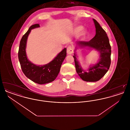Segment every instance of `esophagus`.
Returning <instances> with one entry per match:
<instances>
[{"label":"esophagus","mask_w":130,"mask_h":130,"mask_svg":"<svg viewBox=\"0 0 130 130\" xmlns=\"http://www.w3.org/2000/svg\"><path fill=\"white\" fill-rule=\"evenodd\" d=\"M74 52V48L71 46H69L67 49V53L69 55H71Z\"/></svg>","instance_id":"esophagus-1"}]
</instances>
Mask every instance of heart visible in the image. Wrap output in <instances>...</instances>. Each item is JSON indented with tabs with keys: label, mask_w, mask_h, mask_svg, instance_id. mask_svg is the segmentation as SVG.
<instances>
[{
	"label": "heart",
	"mask_w": 130,
	"mask_h": 130,
	"mask_svg": "<svg viewBox=\"0 0 130 130\" xmlns=\"http://www.w3.org/2000/svg\"><path fill=\"white\" fill-rule=\"evenodd\" d=\"M83 27L81 26H79L78 27H76L74 29L73 32L74 34H78V37L79 38L83 39L86 37L87 35V32L86 30L83 29Z\"/></svg>",
	"instance_id": "b5f03b06"
}]
</instances>
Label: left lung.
<instances>
[{"label":"left lung","instance_id":"1","mask_svg":"<svg viewBox=\"0 0 130 130\" xmlns=\"http://www.w3.org/2000/svg\"><path fill=\"white\" fill-rule=\"evenodd\" d=\"M93 20L96 28L94 37L89 41H78L76 44L81 47H89L99 52L100 59L99 62L90 67L88 70V72H85L79 65L75 54L73 56L77 73L83 80L87 82L99 80L108 72L111 61V47L107 35L98 21L94 19H93Z\"/></svg>","mask_w":130,"mask_h":130}]
</instances>
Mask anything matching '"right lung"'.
Instances as JSON below:
<instances>
[{"mask_svg": "<svg viewBox=\"0 0 130 130\" xmlns=\"http://www.w3.org/2000/svg\"><path fill=\"white\" fill-rule=\"evenodd\" d=\"M39 27V24L31 25L23 36L20 42L18 56L21 68L25 76L36 83L43 84L52 82L56 79L67 53L66 48H64L54 60L43 66H37L29 61L25 51L27 38L31 29Z\"/></svg>", "mask_w": 130, "mask_h": 130, "instance_id": "right-lung-1", "label": "right lung"}]
</instances>
